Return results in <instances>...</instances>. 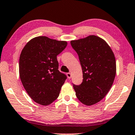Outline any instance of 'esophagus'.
<instances>
[{"mask_svg":"<svg viewBox=\"0 0 135 135\" xmlns=\"http://www.w3.org/2000/svg\"><path fill=\"white\" fill-rule=\"evenodd\" d=\"M66 75H67V77H68V78L69 79H71V77H72V75H71V73H67V74H66Z\"/></svg>","mask_w":135,"mask_h":135,"instance_id":"34e87169","label":"esophagus"}]
</instances>
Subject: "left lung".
I'll return each instance as SVG.
<instances>
[{
    "label": "left lung",
    "instance_id": "1",
    "mask_svg": "<svg viewBox=\"0 0 135 135\" xmlns=\"http://www.w3.org/2000/svg\"><path fill=\"white\" fill-rule=\"evenodd\" d=\"M72 48L79 55L83 82L74 85L77 99L91 106L104 98L112 86L116 73L114 53L104 40L95 35L72 40Z\"/></svg>",
    "mask_w": 135,
    "mask_h": 135
}]
</instances>
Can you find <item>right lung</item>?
Wrapping results in <instances>:
<instances>
[{"mask_svg":"<svg viewBox=\"0 0 135 135\" xmlns=\"http://www.w3.org/2000/svg\"><path fill=\"white\" fill-rule=\"evenodd\" d=\"M65 41L37 36L27 42L19 58V76L33 100L50 105L59 96L66 76L58 71L56 56L67 46Z\"/></svg>","mask_w":135,"mask_h":135,"instance_id":"1","label":"right lung"}]
</instances>
